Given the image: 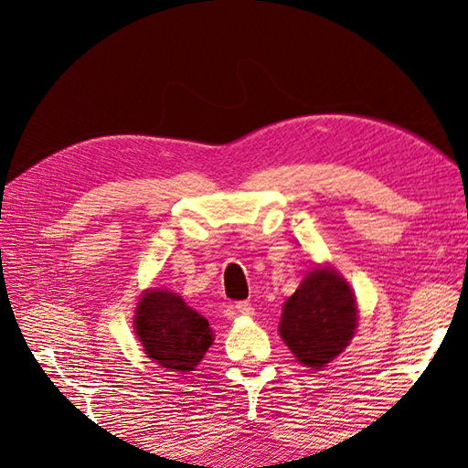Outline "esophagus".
Segmentation results:
<instances>
[{
    "mask_svg": "<svg viewBox=\"0 0 468 468\" xmlns=\"http://www.w3.org/2000/svg\"><path fill=\"white\" fill-rule=\"evenodd\" d=\"M235 307H237V312H239L241 315H253L255 314V307L250 302H239Z\"/></svg>",
    "mask_w": 468,
    "mask_h": 468,
    "instance_id": "1",
    "label": "esophagus"
}]
</instances>
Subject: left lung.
Returning a JSON list of instances; mask_svg holds the SVG:
<instances>
[{
  "label": "left lung",
  "mask_w": 468,
  "mask_h": 468,
  "mask_svg": "<svg viewBox=\"0 0 468 468\" xmlns=\"http://www.w3.org/2000/svg\"><path fill=\"white\" fill-rule=\"evenodd\" d=\"M357 305L350 285L334 267H314L285 302L280 335L297 362L320 370L350 344Z\"/></svg>",
  "instance_id": "obj_1"
}]
</instances>
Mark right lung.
<instances>
[{
  "mask_svg": "<svg viewBox=\"0 0 468 468\" xmlns=\"http://www.w3.org/2000/svg\"><path fill=\"white\" fill-rule=\"evenodd\" d=\"M134 332L148 357L173 372H193L215 340L205 317L188 307L181 295L166 290L143 293Z\"/></svg>",
  "mask_w": 468,
  "mask_h": 468,
  "instance_id": "add662e5",
  "label": "right lung"
}]
</instances>
